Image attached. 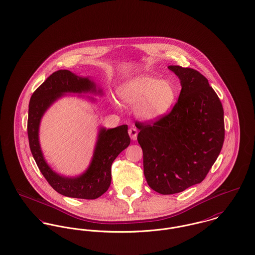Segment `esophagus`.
<instances>
[{"instance_id":"34e87169","label":"esophagus","mask_w":255,"mask_h":255,"mask_svg":"<svg viewBox=\"0 0 255 255\" xmlns=\"http://www.w3.org/2000/svg\"><path fill=\"white\" fill-rule=\"evenodd\" d=\"M129 135H130V138L133 140V141H136L137 140V136H138V130L135 128V127H132L129 129L128 131Z\"/></svg>"}]
</instances>
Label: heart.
Segmentation results:
<instances>
[{
	"label": "heart",
	"mask_w": 255,
	"mask_h": 255,
	"mask_svg": "<svg viewBox=\"0 0 255 255\" xmlns=\"http://www.w3.org/2000/svg\"><path fill=\"white\" fill-rule=\"evenodd\" d=\"M118 97L144 121L153 122L169 114L176 101V90L168 80H158L150 75L134 77L118 89Z\"/></svg>",
	"instance_id": "b5f03b06"
}]
</instances>
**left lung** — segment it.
I'll use <instances>...</instances> for the list:
<instances>
[{
  "label": "left lung",
  "mask_w": 255,
  "mask_h": 255,
  "mask_svg": "<svg viewBox=\"0 0 255 255\" xmlns=\"http://www.w3.org/2000/svg\"><path fill=\"white\" fill-rule=\"evenodd\" d=\"M168 68L180 79L178 102L153 124L136 122L145 180L161 195L177 194L202 182L225 137L223 107L208 80L193 68Z\"/></svg>",
  "instance_id": "obj_1"
}]
</instances>
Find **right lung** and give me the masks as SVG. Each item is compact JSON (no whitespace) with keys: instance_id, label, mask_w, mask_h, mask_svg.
Instances as JSON below:
<instances>
[{"instance_id":"add662e5","label":"right lung","mask_w":255,"mask_h":255,"mask_svg":"<svg viewBox=\"0 0 255 255\" xmlns=\"http://www.w3.org/2000/svg\"><path fill=\"white\" fill-rule=\"evenodd\" d=\"M103 94L89 77H81L69 70L54 72L31 96L29 102V145L37 166L58 194L68 198L95 199L104 195L111 186L112 164L117 155L130 144L128 126L107 129L101 127L89 167L81 175L65 177L57 174L47 163L39 141V128L43 115L58 99L66 94ZM79 97H84L78 95ZM95 102L93 97H87Z\"/></svg>"}]
</instances>
